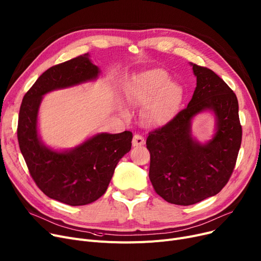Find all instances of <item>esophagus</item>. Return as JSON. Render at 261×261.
I'll use <instances>...</instances> for the list:
<instances>
[{
	"label": "esophagus",
	"instance_id": "obj_1",
	"mask_svg": "<svg viewBox=\"0 0 261 261\" xmlns=\"http://www.w3.org/2000/svg\"><path fill=\"white\" fill-rule=\"evenodd\" d=\"M144 144H145V139L143 138L142 135L135 134V135L133 136V140H132V145H133V147L143 146Z\"/></svg>",
	"mask_w": 261,
	"mask_h": 261
}]
</instances>
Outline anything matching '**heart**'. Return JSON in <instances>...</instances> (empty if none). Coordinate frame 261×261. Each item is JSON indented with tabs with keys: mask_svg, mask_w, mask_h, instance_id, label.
<instances>
[{
	"mask_svg": "<svg viewBox=\"0 0 261 261\" xmlns=\"http://www.w3.org/2000/svg\"><path fill=\"white\" fill-rule=\"evenodd\" d=\"M139 98L149 103L145 118L149 125L163 126L173 117L181 101V88L169 82L162 70H150L138 78Z\"/></svg>",
	"mask_w": 261,
	"mask_h": 261,
	"instance_id": "b5f03b06",
	"label": "heart"
}]
</instances>
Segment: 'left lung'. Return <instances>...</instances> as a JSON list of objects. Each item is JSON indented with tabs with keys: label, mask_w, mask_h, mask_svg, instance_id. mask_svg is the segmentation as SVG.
<instances>
[{
	"label": "left lung",
	"mask_w": 261,
	"mask_h": 261,
	"mask_svg": "<svg viewBox=\"0 0 261 261\" xmlns=\"http://www.w3.org/2000/svg\"><path fill=\"white\" fill-rule=\"evenodd\" d=\"M197 87L187 108L165 126L149 133V179L156 194L176 205L196 204L217 195L236 165L242 129L235 93L207 67L190 63ZM210 111L215 116L212 140L192 138L191 121Z\"/></svg>",
	"instance_id": "left-lung-1"
}]
</instances>
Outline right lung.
Wrapping results in <instances>:
<instances>
[{
	"mask_svg": "<svg viewBox=\"0 0 261 261\" xmlns=\"http://www.w3.org/2000/svg\"><path fill=\"white\" fill-rule=\"evenodd\" d=\"M100 70L85 54L49 67L29 90L21 103L18 141L37 186L50 199L72 206L100 198L119 160L131 149L132 132L97 133L68 150L44 145L38 133V114L43 96L98 78Z\"/></svg>",
	"mask_w": 261,
	"mask_h": 261,
	"instance_id": "obj_1",
	"label": "right lung"
}]
</instances>
